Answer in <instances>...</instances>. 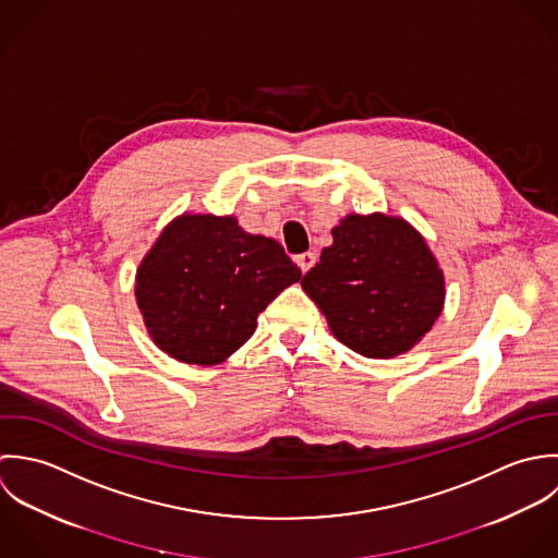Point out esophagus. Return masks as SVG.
Returning <instances> with one entry per match:
<instances>
[{"label":"esophagus","instance_id":"esophagus-1","mask_svg":"<svg viewBox=\"0 0 558 558\" xmlns=\"http://www.w3.org/2000/svg\"><path fill=\"white\" fill-rule=\"evenodd\" d=\"M315 260H317V256H315L313 252H304V254L295 256V263H298V267H300L304 274L315 265Z\"/></svg>","mask_w":558,"mask_h":558}]
</instances>
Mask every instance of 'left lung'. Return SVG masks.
I'll use <instances>...</instances> for the list:
<instances>
[{"label": "left lung", "mask_w": 558, "mask_h": 558, "mask_svg": "<svg viewBox=\"0 0 558 558\" xmlns=\"http://www.w3.org/2000/svg\"><path fill=\"white\" fill-rule=\"evenodd\" d=\"M332 239L302 278L330 332L364 357L410 351L445 308V271L427 239L386 214H349Z\"/></svg>", "instance_id": "8db88e82"}]
</instances>
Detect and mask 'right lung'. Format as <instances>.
<instances>
[{"label":"right lung","instance_id":"1","mask_svg":"<svg viewBox=\"0 0 558 558\" xmlns=\"http://www.w3.org/2000/svg\"><path fill=\"white\" fill-rule=\"evenodd\" d=\"M300 278L276 239L245 232L234 216L185 211L137 265L135 304L163 353L214 366L254 335L267 304Z\"/></svg>","mask_w":558,"mask_h":558}]
</instances>
